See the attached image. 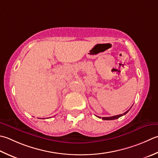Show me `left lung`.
Listing matches in <instances>:
<instances>
[{
  "label": "left lung",
  "instance_id": "left-lung-1",
  "mask_svg": "<svg viewBox=\"0 0 158 158\" xmlns=\"http://www.w3.org/2000/svg\"><path fill=\"white\" fill-rule=\"evenodd\" d=\"M131 108V107L129 108V109L127 111V112H125V113H123V114H119V115H116V116H110V117H102V119L103 120H115V119H117V118H120V117H121V116H123V115H125V114L127 113L129 110H130V109ZM97 117H98V118H101V117H99V116H97Z\"/></svg>",
  "mask_w": 158,
  "mask_h": 158
}]
</instances>
